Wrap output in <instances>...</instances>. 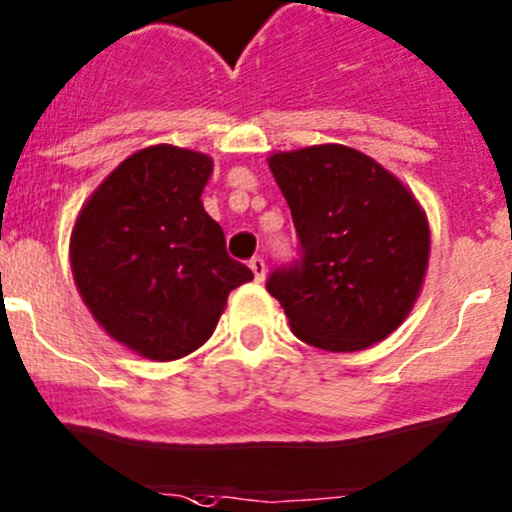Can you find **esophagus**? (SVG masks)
<instances>
[{"label":"esophagus","mask_w":512,"mask_h":512,"mask_svg":"<svg viewBox=\"0 0 512 512\" xmlns=\"http://www.w3.org/2000/svg\"><path fill=\"white\" fill-rule=\"evenodd\" d=\"M250 270H252V275H255L257 283H262V280H265L267 267H265V260H262V257H252V260H250Z\"/></svg>","instance_id":"1"}]
</instances>
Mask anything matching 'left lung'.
Wrapping results in <instances>:
<instances>
[{
	"label": "left lung",
	"instance_id": "left-lung-1",
	"mask_svg": "<svg viewBox=\"0 0 512 512\" xmlns=\"http://www.w3.org/2000/svg\"><path fill=\"white\" fill-rule=\"evenodd\" d=\"M293 214L300 260L267 278L300 341L361 351L404 323L429 262V224L412 191L341 143L267 159Z\"/></svg>",
	"mask_w": 512,
	"mask_h": 512
}]
</instances>
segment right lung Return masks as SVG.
<instances>
[{
  "label": "right lung",
  "instance_id": "add662e5",
  "mask_svg": "<svg viewBox=\"0 0 512 512\" xmlns=\"http://www.w3.org/2000/svg\"><path fill=\"white\" fill-rule=\"evenodd\" d=\"M212 166L189 148H141L90 194L70 234L83 303L108 336L151 361L197 351L227 295L252 280L204 212Z\"/></svg>",
  "mask_w": 512,
  "mask_h": 512
}]
</instances>
